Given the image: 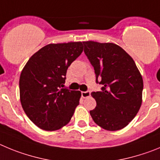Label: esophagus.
<instances>
[{
    "label": "esophagus",
    "instance_id": "obj_1",
    "mask_svg": "<svg viewBox=\"0 0 160 160\" xmlns=\"http://www.w3.org/2000/svg\"><path fill=\"white\" fill-rule=\"evenodd\" d=\"M81 96L83 98H88L91 96L90 91H86V92H81Z\"/></svg>",
    "mask_w": 160,
    "mask_h": 160
}]
</instances>
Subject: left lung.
<instances>
[{"label":"left lung","instance_id":"8db88e82","mask_svg":"<svg viewBox=\"0 0 160 160\" xmlns=\"http://www.w3.org/2000/svg\"><path fill=\"white\" fill-rule=\"evenodd\" d=\"M84 53L94 68L101 91L92 96L96 107L90 111L95 123L108 131L123 128L135 118L142 103L143 82L133 59L113 43L84 41Z\"/></svg>","mask_w":160,"mask_h":160}]
</instances>
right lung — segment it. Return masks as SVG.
<instances>
[{
	"label": "right lung",
	"mask_w": 160,
	"mask_h": 160,
	"mask_svg": "<svg viewBox=\"0 0 160 160\" xmlns=\"http://www.w3.org/2000/svg\"><path fill=\"white\" fill-rule=\"evenodd\" d=\"M82 42L49 44L34 53L21 73L22 108L34 124L45 131L65 126L80 103L81 92L61 88L68 68L83 52Z\"/></svg>",
	"instance_id": "right-lung-1"
}]
</instances>
